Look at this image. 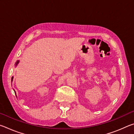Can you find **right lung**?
<instances>
[{
  "instance_id": "1",
  "label": "right lung",
  "mask_w": 134,
  "mask_h": 134,
  "mask_svg": "<svg viewBox=\"0 0 134 134\" xmlns=\"http://www.w3.org/2000/svg\"><path fill=\"white\" fill-rule=\"evenodd\" d=\"M18 63H19V61H18V62H16V65H17ZM12 80H13V77H12Z\"/></svg>"
}]
</instances>
